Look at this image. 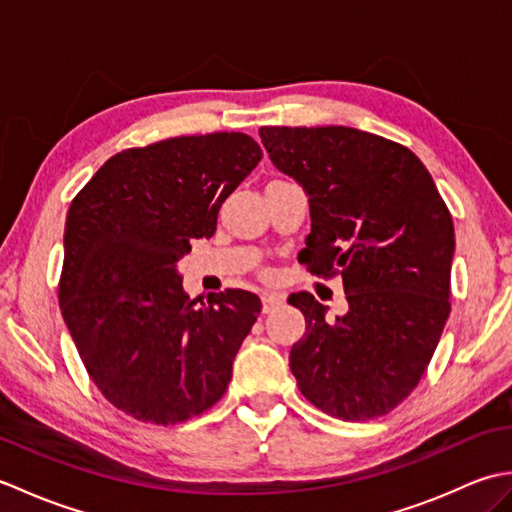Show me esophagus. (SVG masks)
Here are the masks:
<instances>
[{
	"label": "esophagus",
	"instance_id": "obj_1",
	"mask_svg": "<svg viewBox=\"0 0 512 512\" xmlns=\"http://www.w3.org/2000/svg\"><path fill=\"white\" fill-rule=\"evenodd\" d=\"M281 303H284V297H281V295H275V292H264V295H262V306H264V312L275 310L277 306H281Z\"/></svg>",
	"mask_w": 512,
	"mask_h": 512
}]
</instances>
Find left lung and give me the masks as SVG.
I'll return each instance as SVG.
<instances>
[{
  "mask_svg": "<svg viewBox=\"0 0 512 512\" xmlns=\"http://www.w3.org/2000/svg\"><path fill=\"white\" fill-rule=\"evenodd\" d=\"M273 165L308 193L312 231L299 253L312 275H341L334 323L310 292L290 369L314 407L347 422L385 416L427 369L451 312L453 220L420 158L361 129L262 127Z\"/></svg>",
  "mask_w": 512,
  "mask_h": 512,
  "instance_id": "8db88e82",
  "label": "left lung"
}]
</instances>
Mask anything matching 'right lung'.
I'll use <instances>...</instances> for the list:
<instances>
[{
    "instance_id": "1",
    "label": "right lung",
    "mask_w": 512,
    "mask_h": 512,
    "mask_svg": "<svg viewBox=\"0 0 512 512\" xmlns=\"http://www.w3.org/2000/svg\"><path fill=\"white\" fill-rule=\"evenodd\" d=\"M259 160L239 132L167 138L112 156L72 200L61 314L94 385L127 416L178 424L231 383L262 301L231 288L191 299L178 262L191 239L215 233L222 202Z\"/></svg>"
}]
</instances>
